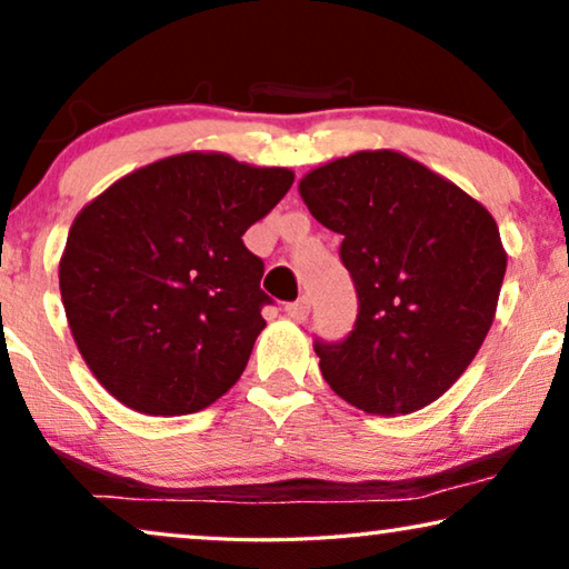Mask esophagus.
<instances>
[{
  "label": "esophagus",
  "instance_id": "34e87169",
  "mask_svg": "<svg viewBox=\"0 0 569 569\" xmlns=\"http://www.w3.org/2000/svg\"><path fill=\"white\" fill-rule=\"evenodd\" d=\"M284 313L290 316L292 321H306L308 313H310V302H308V298H300V300L290 302V306L284 308Z\"/></svg>",
  "mask_w": 569,
  "mask_h": 569
}]
</instances>
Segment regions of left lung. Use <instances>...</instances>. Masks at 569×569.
<instances>
[{"instance_id": "8db88e82", "label": "left lung", "mask_w": 569, "mask_h": 569, "mask_svg": "<svg viewBox=\"0 0 569 569\" xmlns=\"http://www.w3.org/2000/svg\"><path fill=\"white\" fill-rule=\"evenodd\" d=\"M300 197L339 232L352 274L355 329L316 339L326 383L368 415L440 399L477 357L508 267L495 217L469 193L393 150H362L310 170Z\"/></svg>"}]
</instances>
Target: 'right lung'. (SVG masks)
Listing matches in <instances>:
<instances>
[{
  "instance_id": "obj_1",
  "label": "right lung",
  "mask_w": 569,
  "mask_h": 569,
  "mask_svg": "<svg viewBox=\"0 0 569 569\" xmlns=\"http://www.w3.org/2000/svg\"><path fill=\"white\" fill-rule=\"evenodd\" d=\"M292 181L287 168L183 152L119 178L74 217L61 302L82 360L113 399L178 417L236 386L271 302L243 236Z\"/></svg>"
}]
</instances>
